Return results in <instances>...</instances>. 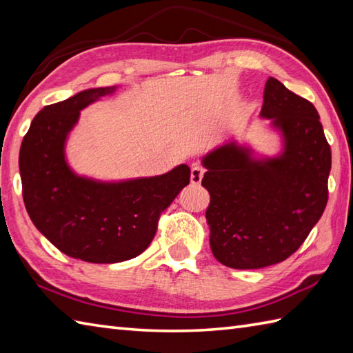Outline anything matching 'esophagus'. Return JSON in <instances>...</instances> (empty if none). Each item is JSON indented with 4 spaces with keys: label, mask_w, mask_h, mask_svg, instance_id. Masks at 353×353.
<instances>
[{
    "label": "esophagus",
    "mask_w": 353,
    "mask_h": 353,
    "mask_svg": "<svg viewBox=\"0 0 353 353\" xmlns=\"http://www.w3.org/2000/svg\"><path fill=\"white\" fill-rule=\"evenodd\" d=\"M205 174V170L199 167V165H192L191 168V183L192 185H200L201 183V179H203Z\"/></svg>",
    "instance_id": "obj_1"
}]
</instances>
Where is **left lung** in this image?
Segmentation results:
<instances>
[{"instance_id":"8db88e82","label":"left lung","mask_w":353,"mask_h":353,"mask_svg":"<svg viewBox=\"0 0 353 353\" xmlns=\"http://www.w3.org/2000/svg\"><path fill=\"white\" fill-rule=\"evenodd\" d=\"M259 117L279 134V153L261 156L232 139L201 157V185L211 196V250L223 265L238 270L291 256L327 203L331 147L312 103L270 77Z\"/></svg>"}]
</instances>
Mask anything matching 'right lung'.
<instances>
[{"label":"right lung","mask_w":353,"mask_h":353,"mask_svg":"<svg viewBox=\"0 0 353 353\" xmlns=\"http://www.w3.org/2000/svg\"><path fill=\"white\" fill-rule=\"evenodd\" d=\"M117 86L92 88L45 106L30 124L19 150L22 197L36 229L71 258L114 264L144 252L157 219L190 183L181 163L161 176L99 181L80 176L66 159V142L80 112Z\"/></svg>","instance_id":"right-lung-1"}]
</instances>
